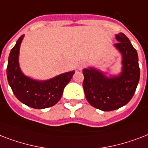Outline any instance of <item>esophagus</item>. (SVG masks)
Here are the masks:
<instances>
[{"instance_id":"obj_1","label":"esophagus","mask_w":148,"mask_h":148,"mask_svg":"<svg viewBox=\"0 0 148 148\" xmlns=\"http://www.w3.org/2000/svg\"><path fill=\"white\" fill-rule=\"evenodd\" d=\"M85 66V63L84 62H79V63L77 65V69L79 70H82V69L84 68Z\"/></svg>"}]
</instances>
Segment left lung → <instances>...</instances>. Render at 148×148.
Listing matches in <instances>:
<instances>
[{"mask_svg": "<svg viewBox=\"0 0 148 148\" xmlns=\"http://www.w3.org/2000/svg\"><path fill=\"white\" fill-rule=\"evenodd\" d=\"M114 44L122 56V69L119 75L106 76L93 67L83 69L82 83L89 103L103 111H112L127 103L132 99L140 79L138 56L130 40L123 33L116 35Z\"/></svg>", "mask_w": 148, "mask_h": 148, "instance_id": "obj_1", "label": "left lung"}]
</instances>
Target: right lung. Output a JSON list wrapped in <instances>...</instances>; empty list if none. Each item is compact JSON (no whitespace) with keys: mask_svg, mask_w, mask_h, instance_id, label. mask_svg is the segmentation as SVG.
I'll return each instance as SVG.
<instances>
[{"mask_svg":"<svg viewBox=\"0 0 148 148\" xmlns=\"http://www.w3.org/2000/svg\"><path fill=\"white\" fill-rule=\"evenodd\" d=\"M24 35L11 50L7 67L8 81L19 101L35 109L54 106L61 99L64 88L73 78L75 71L62 73L47 80H36L26 76L19 66V51Z\"/></svg>","mask_w":148,"mask_h":148,"instance_id":"add662e5","label":"right lung"}]
</instances>
